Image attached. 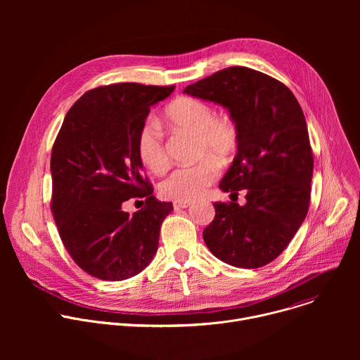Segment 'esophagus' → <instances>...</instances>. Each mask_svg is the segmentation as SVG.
Listing matches in <instances>:
<instances>
[{
	"mask_svg": "<svg viewBox=\"0 0 360 360\" xmlns=\"http://www.w3.org/2000/svg\"><path fill=\"white\" fill-rule=\"evenodd\" d=\"M191 205V202H181V200H175L174 202V208L178 211V210H185L188 208Z\"/></svg>",
	"mask_w": 360,
	"mask_h": 360,
	"instance_id": "34e87169",
	"label": "esophagus"
}]
</instances>
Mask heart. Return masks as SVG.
<instances>
[{
    "label": "heart",
    "mask_w": 360,
    "mask_h": 360,
    "mask_svg": "<svg viewBox=\"0 0 360 360\" xmlns=\"http://www.w3.org/2000/svg\"><path fill=\"white\" fill-rule=\"evenodd\" d=\"M165 118L172 128L195 135V157L200 160L174 169L161 182L160 192L167 199L191 202L218 178L219 162L226 164L233 158L239 146V128L232 117L217 115L208 102L193 96L172 101L165 110ZM136 152L150 172L161 174L168 168L164 134L157 122L146 121L141 127Z\"/></svg>",
    "instance_id": "b5f03b06"
}]
</instances>
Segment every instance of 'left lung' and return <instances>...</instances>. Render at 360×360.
Wrapping results in <instances>:
<instances>
[{
	"label": "left lung",
	"mask_w": 360,
	"mask_h": 360,
	"mask_svg": "<svg viewBox=\"0 0 360 360\" xmlns=\"http://www.w3.org/2000/svg\"><path fill=\"white\" fill-rule=\"evenodd\" d=\"M228 108L239 128L236 157L219 184L246 189V203L215 202L203 240L225 264L255 269L276 259L306 218L314 152L303 111L281 81L246 67H229L184 89Z\"/></svg>",
	"instance_id": "obj_1"
}]
</instances>
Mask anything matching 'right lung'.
<instances>
[{
  "instance_id": "1",
  "label": "right lung",
  "mask_w": 360,
  "mask_h": 360,
  "mask_svg": "<svg viewBox=\"0 0 360 360\" xmlns=\"http://www.w3.org/2000/svg\"><path fill=\"white\" fill-rule=\"evenodd\" d=\"M174 88L102 85L86 91L64 118L51 153V212L70 256L94 278H132L158 249L161 225L174 207L152 195L136 136L150 107ZM132 197L146 205L129 216L122 205Z\"/></svg>"
}]
</instances>
